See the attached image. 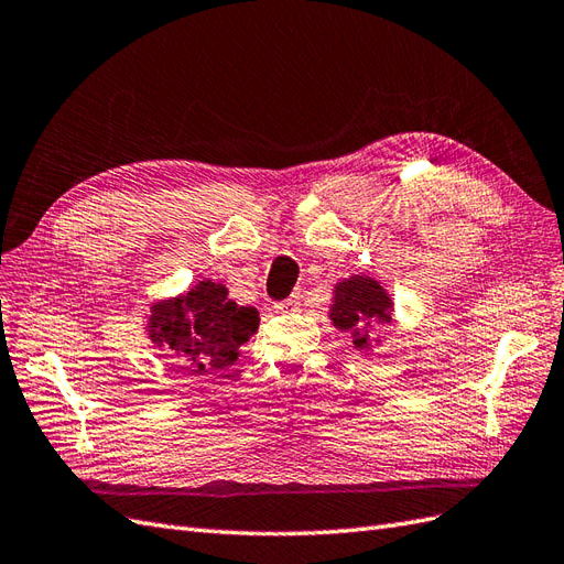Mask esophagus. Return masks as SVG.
<instances>
[{
	"mask_svg": "<svg viewBox=\"0 0 564 564\" xmlns=\"http://www.w3.org/2000/svg\"><path fill=\"white\" fill-rule=\"evenodd\" d=\"M299 308H301V294H292L289 299L280 301L275 306L278 313H289V311H299Z\"/></svg>",
	"mask_w": 564,
	"mask_h": 564,
	"instance_id": "1",
	"label": "esophagus"
}]
</instances>
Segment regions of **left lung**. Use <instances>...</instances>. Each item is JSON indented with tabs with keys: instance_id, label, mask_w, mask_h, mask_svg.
<instances>
[{
	"instance_id": "1",
	"label": "left lung",
	"mask_w": 564,
	"mask_h": 564,
	"mask_svg": "<svg viewBox=\"0 0 564 564\" xmlns=\"http://www.w3.org/2000/svg\"><path fill=\"white\" fill-rule=\"evenodd\" d=\"M389 306L391 299L384 294V289L375 280L358 275L339 282L332 306V323L344 332H351L356 348H365L370 339L368 327L375 319L389 323Z\"/></svg>"
}]
</instances>
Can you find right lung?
<instances>
[{
	"label": "right lung",
	"mask_w": 564,
	"mask_h": 564,
	"mask_svg": "<svg viewBox=\"0 0 564 564\" xmlns=\"http://www.w3.org/2000/svg\"><path fill=\"white\" fill-rule=\"evenodd\" d=\"M149 323L154 341L169 346L185 370L220 375L258 329V311L237 306L223 284L206 280L182 299L156 303Z\"/></svg>",
	"instance_id": "right-lung-1"
}]
</instances>
